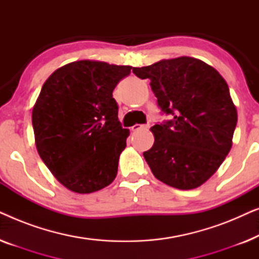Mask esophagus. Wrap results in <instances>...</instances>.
Instances as JSON below:
<instances>
[{"instance_id": "esophagus-1", "label": "esophagus", "mask_w": 259, "mask_h": 259, "mask_svg": "<svg viewBox=\"0 0 259 259\" xmlns=\"http://www.w3.org/2000/svg\"><path fill=\"white\" fill-rule=\"evenodd\" d=\"M148 127H150L148 125H139V123H136V125L131 127V130H132L133 132H136V131H139V130H147Z\"/></svg>"}]
</instances>
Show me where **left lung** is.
I'll list each match as a JSON object with an SVG mask.
<instances>
[{"instance_id":"8db88e82","label":"left lung","mask_w":259,"mask_h":259,"mask_svg":"<svg viewBox=\"0 0 259 259\" xmlns=\"http://www.w3.org/2000/svg\"><path fill=\"white\" fill-rule=\"evenodd\" d=\"M150 79L158 105L171 121L154 125V144L144 158L155 178L179 190L210 179L232 147L237 108L217 69L199 59L180 56L134 67Z\"/></svg>"}]
</instances>
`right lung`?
<instances>
[{
    "mask_svg": "<svg viewBox=\"0 0 259 259\" xmlns=\"http://www.w3.org/2000/svg\"><path fill=\"white\" fill-rule=\"evenodd\" d=\"M131 69L79 60L60 67L42 86L31 113L35 145L72 192H97L115 179L130 130L120 126L112 93Z\"/></svg>",
    "mask_w": 259,
    "mask_h": 259,
    "instance_id": "1",
    "label": "right lung"
}]
</instances>
